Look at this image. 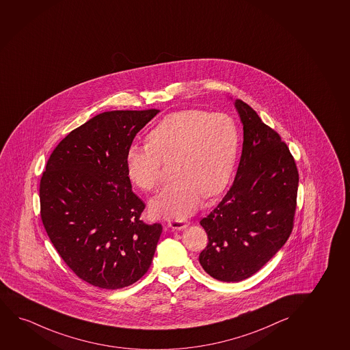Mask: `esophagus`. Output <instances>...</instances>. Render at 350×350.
I'll use <instances>...</instances> for the list:
<instances>
[{
	"label": "esophagus",
	"instance_id": "34e87169",
	"mask_svg": "<svg viewBox=\"0 0 350 350\" xmlns=\"http://www.w3.org/2000/svg\"><path fill=\"white\" fill-rule=\"evenodd\" d=\"M188 225H189L188 220H172V221H169V227L172 230H183Z\"/></svg>",
	"mask_w": 350,
	"mask_h": 350
}]
</instances>
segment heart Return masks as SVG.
<instances>
[{
	"instance_id": "b5f03b06",
	"label": "heart",
	"mask_w": 350,
	"mask_h": 350,
	"mask_svg": "<svg viewBox=\"0 0 350 350\" xmlns=\"http://www.w3.org/2000/svg\"><path fill=\"white\" fill-rule=\"evenodd\" d=\"M148 143L129 148V178L143 191H156L163 180L164 164L174 161L178 178L151 201V212L183 219L199 207L202 195L212 198L225 189L238 157L239 130L222 112L182 110L154 126Z\"/></svg>"
}]
</instances>
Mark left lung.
I'll return each mask as SVG.
<instances>
[{
	"label": "left lung",
	"instance_id": "obj_1",
	"mask_svg": "<svg viewBox=\"0 0 350 350\" xmlns=\"http://www.w3.org/2000/svg\"><path fill=\"white\" fill-rule=\"evenodd\" d=\"M243 152L233 185L201 226L208 243L200 253L204 270L221 282H240L260 270L283 247L295 224L296 162L279 133L241 99Z\"/></svg>",
	"mask_w": 350,
	"mask_h": 350
}]
</instances>
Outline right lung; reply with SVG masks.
<instances>
[{
    "label": "right lung",
    "instance_id": "obj_1",
    "mask_svg": "<svg viewBox=\"0 0 350 350\" xmlns=\"http://www.w3.org/2000/svg\"><path fill=\"white\" fill-rule=\"evenodd\" d=\"M159 110L107 111L72 130L49 156L40 180V215L62 260L100 288H125L149 270L161 224L141 220L126 152Z\"/></svg>",
    "mask_w": 350,
    "mask_h": 350
}]
</instances>
